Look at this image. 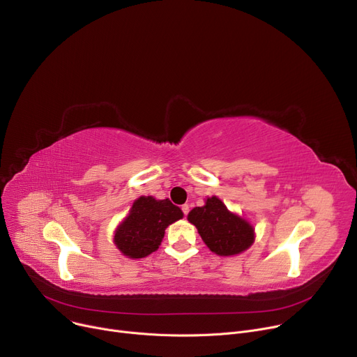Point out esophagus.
Segmentation results:
<instances>
[{
    "label": "esophagus",
    "instance_id": "1",
    "mask_svg": "<svg viewBox=\"0 0 357 357\" xmlns=\"http://www.w3.org/2000/svg\"><path fill=\"white\" fill-rule=\"evenodd\" d=\"M181 210H182L183 215H188V213H190V205H188V204H183L182 207H181Z\"/></svg>",
    "mask_w": 357,
    "mask_h": 357
}]
</instances>
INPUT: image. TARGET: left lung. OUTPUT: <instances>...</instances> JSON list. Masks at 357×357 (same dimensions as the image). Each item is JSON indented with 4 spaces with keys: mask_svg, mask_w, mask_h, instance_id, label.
<instances>
[{
    "mask_svg": "<svg viewBox=\"0 0 357 357\" xmlns=\"http://www.w3.org/2000/svg\"><path fill=\"white\" fill-rule=\"evenodd\" d=\"M188 221L198 229L201 238L211 252L220 256L241 253L252 246L255 230L250 224L231 214L217 197H211L204 207H195Z\"/></svg>",
    "mask_w": 357,
    "mask_h": 357,
    "instance_id": "left-lung-1",
    "label": "left lung"
}]
</instances>
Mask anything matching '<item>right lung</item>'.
I'll return each mask as SVG.
<instances>
[{"instance_id": "add662e5", "label": "right lung", "mask_w": 357, "mask_h": 357, "mask_svg": "<svg viewBox=\"0 0 357 357\" xmlns=\"http://www.w3.org/2000/svg\"><path fill=\"white\" fill-rule=\"evenodd\" d=\"M182 215L181 208L169 199L158 201L152 197H140L116 230V246L128 257H144L158 250L165 229Z\"/></svg>"}]
</instances>
